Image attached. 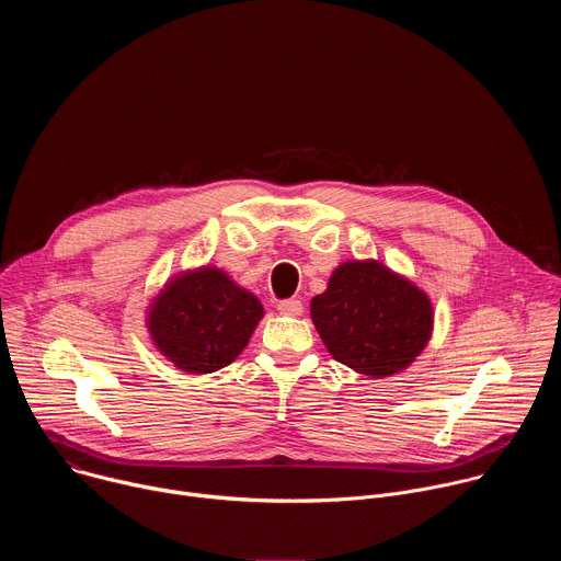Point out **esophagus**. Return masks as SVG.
Here are the masks:
<instances>
[{
	"label": "esophagus",
	"instance_id": "obj_1",
	"mask_svg": "<svg viewBox=\"0 0 561 561\" xmlns=\"http://www.w3.org/2000/svg\"><path fill=\"white\" fill-rule=\"evenodd\" d=\"M277 310L288 317H299L304 312V304L299 299H284L277 304Z\"/></svg>",
	"mask_w": 561,
	"mask_h": 561
}]
</instances>
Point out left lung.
Masks as SVG:
<instances>
[{
  "label": "left lung",
  "instance_id": "left-lung-1",
  "mask_svg": "<svg viewBox=\"0 0 561 561\" xmlns=\"http://www.w3.org/2000/svg\"><path fill=\"white\" fill-rule=\"evenodd\" d=\"M310 317L329 353L370 379L407 370L435 327L428 293L379 260L340 264L310 299Z\"/></svg>",
  "mask_w": 561,
  "mask_h": 561
}]
</instances>
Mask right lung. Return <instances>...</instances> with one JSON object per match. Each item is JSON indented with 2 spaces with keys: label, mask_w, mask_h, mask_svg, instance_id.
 I'll return each instance as SVG.
<instances>
[{
  "label": "right lung",
  "mask_w": 561,
  "mask_h": 561,
  "mask_svg": "<svg viewBox=\"0 0 561 561\" xmlns=\"http://www.w3.org/2000/svg\"><path fill=\"white\" fill-rule=\"evenodd\" d=\"M264 317L262 301L217 266L180 271L150 299L146 329L152 346L188 375L234 362Z\"/></svg>",
  "instance_id": "1"
}]
</instances>
